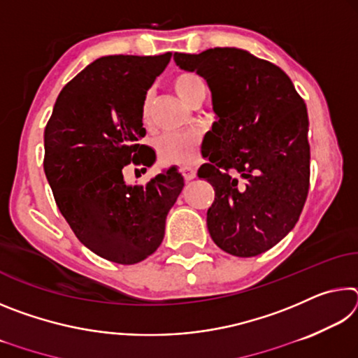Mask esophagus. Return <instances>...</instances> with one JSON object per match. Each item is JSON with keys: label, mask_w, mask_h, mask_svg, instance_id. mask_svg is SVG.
<instances>
[{"label": "esophagus", "mask_w": 358, "mask_h": 358, "mask_svg": "<svg viewBox=\"0 0 358 358\" xmlns=\"http://www.w3.org/2000/svg\"><path fill=\"white\" fill-rule=\"evenodd\" d=\"M181 173H183V178L186 181H191V180L196 178V171H194V169H191V167H183V169H181Z\"/></svg>", "instance_id": "34e87169"}]
</instances>
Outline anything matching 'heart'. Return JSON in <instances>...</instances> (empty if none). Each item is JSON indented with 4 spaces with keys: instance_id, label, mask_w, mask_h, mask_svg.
Listing matches in <instances>:
<instances>
[{
    "instance_id": "heart-1",
    "label": "heart",
    "mask_w": 358,
    "mask_h": 358,
    "mask_svg": "<svg viewBox=\"0 0 358 358\" xmlns=\"http://www.w3.org/2000/svg\"><path fill=\"white\" fill-rule=\"evenodd\" d=\"M172 87L181 99L192 106L199 99H203L205 85L202 78L194 72H180L173 77ZM151 115V93H147L142 102L141 117L145 124L150 123ZM201 138L196 134H162L156 141V153L166 164L191 166L197 159V148Z\"/></svg>"
}]
</instances>
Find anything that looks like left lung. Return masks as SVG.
I'll return each mask as SVG.
<instances>
[{
    "instance_id": "1",
    "label": "left lung",
    "mask_w": 358,
    "mask_h": 358,
    "mask_svg": "<svg viewBox=\"0 0 358 358\" xmlns=\"http://www.w3.org/2000/svg\"><path fill=\"white\" fill-rule=\"evenodd\" d=\"M173 58L207 80L217 115L197 172L215 187L208 232L232 256H259L294 229L310 191L305 101L281 68L240 48Z\"/></svg>"
}]
</instances>
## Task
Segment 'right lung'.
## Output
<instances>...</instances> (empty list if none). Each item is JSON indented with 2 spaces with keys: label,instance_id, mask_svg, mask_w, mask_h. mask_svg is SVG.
I'll return each instance as SVG.
<instances>
[{
  "label": "right lung",
  "instance_id": "right-lung-1",
  "mask_svg": "<svg viewBox=\"0 0 358 358\" xmlns=\"http://www.w3.org/2000/svg\"><path fill=\"white\" fill-rule=\"evenodd\" d=\"M172 53L112 55L64 85L44 131V172L57 207L76 237L98 256L131 265L164 238L166 217L183 189L175 167L128 186L123 169L153 164L141 108ZM137 171V169H136Z\"/></svg>",
  "mask_w": 358,
  "mask_h": 358
}]
</instances>
